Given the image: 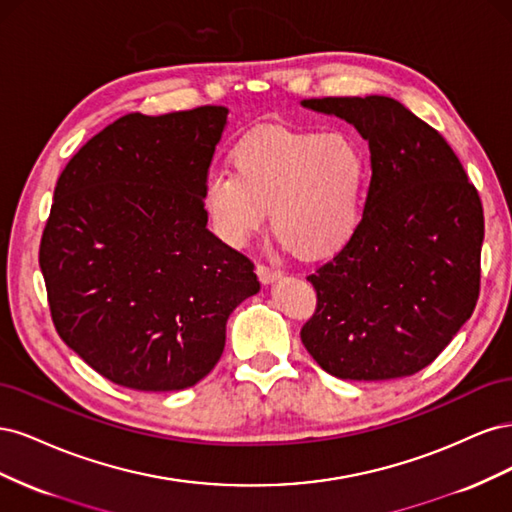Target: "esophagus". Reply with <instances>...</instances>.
Listing matches in <instances>:
<instances>
[{
    "label": "esophagus",
    "instance_id": "esophagus-1",
    "mask_svg": "<svg viewBox=\"0 0 512 512\" xmlns=\"http://www.w3.org/2000/svg\"><path fill=\"white\" fill-rule=\"evenodd\" d=\"M256 275H258V280H260L262 284H271V282H275V280H280L282 271L275 269V267H269V265H262V262H258V265H256Z\"/></svg>",
    "mask_w": 512,
    "mask_h": 512
}]
</instances>
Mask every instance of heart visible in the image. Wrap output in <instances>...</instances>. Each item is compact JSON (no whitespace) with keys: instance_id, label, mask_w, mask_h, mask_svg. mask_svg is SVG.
<instances>
[{"instance_id":"obj_1","label":"heart","mask_w":512,"mask_h":512,"mask_svg":"<svg viewBox=\"0 0 512 512\" xmlns=\"http://www.w3.org/2000/svg\"><path fill=\"white\" fill-rule=\"evenodd\" d=\"M232 170H213L205 209L218 235L243 245L271 226L294 252L329 258L361 224L367 158L344 132L262 128L232 151Z\"/></svg>"}]
</instances>
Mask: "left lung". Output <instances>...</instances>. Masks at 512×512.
I'll list each match as a JSON object with an SVG mask.
<instances>
[{"instance_id": "1", "label": "left lung", "mask_w": 512, "mask_h": 512, "mask_svg": "<svg viewBox=\"0 0 512 512\" xmlns=\"http://www.w3.org/2000/svg\"><path fill=\"white\" fill-rule=\"evenodd\" d=\"M369 143L371 181L350 243L316 273L301 329L314 361L342 380L406 378L451 344L478 301L485 218L444 136L386 96L314 98Z\"/></svg>"}]
</instances>
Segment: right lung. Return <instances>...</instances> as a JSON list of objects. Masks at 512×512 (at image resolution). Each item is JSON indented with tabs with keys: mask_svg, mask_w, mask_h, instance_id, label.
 Here are the masks:
<instances>
[{
	"mask_svg": "<svg viewBox=\"0 0 512 512\" xmlns=\"http://www.w3.org/2000/svg\"><path fill=\"white\" fill-rule=\"evenodd\" d=\"M228 108L123 115L59 175L40 269L59 337L100 376L181 391L220 361L226 320L260 290L207 228L205 183Z\"/></svg>",
	"mask_w": 512,
	"mask_h": 512,
	"instance_id": "obj_1",
	"label": "right lung"
}]
</instances>
